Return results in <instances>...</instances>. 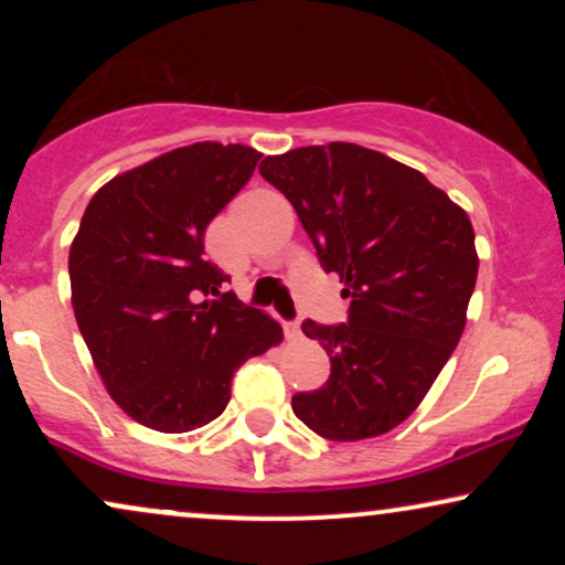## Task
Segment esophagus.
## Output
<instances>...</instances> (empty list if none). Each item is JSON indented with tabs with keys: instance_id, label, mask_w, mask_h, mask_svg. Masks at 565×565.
I'll use <instances>...</instances> for the list:
<instances>
[{
	"instance_id": "34e87169",
	"label": "esophagus",
	"mask_w": 565,
	"mask_h": 565,
	"mask_svg": "<svg viewBox=\"0 0 565 565\" xmlns=\"http://www.w3.org/2000/svg\"><path fill=\"white\" fill-rule=\"evenodd\" d=\"M284 334H287V340H289V342L302 340V329H300V323H297V321L287 323V327H284Z\"/></svg>"
}]
</instances>
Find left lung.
Returning <instances> with one entry per match:
<instances>
[{
    "label": "left lung",
    "mask_w": 565,
    "mask_h": 565,
    "mask_svg": "<svg viewBox=\"0 0 565 565\" xmlns=\"http://www.w3.org/2000/svg\"><path fill=\"white\" fill-rule=\"evenodd\" d=\"M260 174L350 297L348 323H302L332 374L291 408L321 438L382 436L423 404L465 332L478 276L468 212L423 172L355 142L265 157Z\"/></svg>",
    "instance_id": "obj_1"
}]
</instances>
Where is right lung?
I'll use <instances>...</instances> for the list:
<instances>
[{"label":"right lung","mask_w":565,"mask_h":565,"mask_svg":"<svg viewBox=\"0 0 565 565\" xmlns=\"http://www.w3.org/2000/svg\"><path fill=\"white\" fill-rule=\"evenodd\" d=\"M263 153L193 142L116 174L89 199L68 252L71 302L103 385L127 417L188 433L220 417L233 372L284 340L263 310L220 291L204 231Z\"/></svg>","instance_id":"1"}]
</instances>
